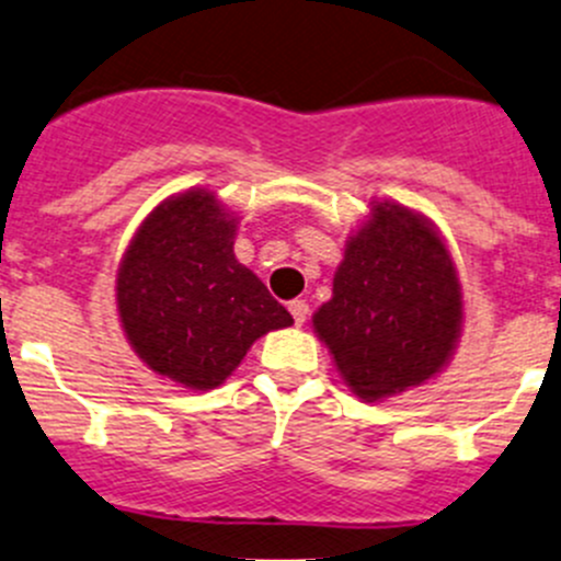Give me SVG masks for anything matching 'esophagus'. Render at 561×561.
<instances>
[{"label":"esophagus","mask_w":561,"mask_h":561,"mask_svg":"<svg viewBox=\"0 0 561 561\" xmlns=\"http://www.w3.org/2000/svg\"><path fill=\"white\" fill-rule=\"evenodd\" d=\"M288 310H291L294 324L302 327L305 319H308V302H305V299H291V302H288Z\"/></svg>","instance_id":"obj_1"}]
</instances>
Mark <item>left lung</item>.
<instances>
[{"label":"left lung","instance_id":"8db88e82","mask_svg":"<svg viewBox=\"0 0 561 561\" xmlns=\"http://www.w3.org/2000/svg\"><path fill=\"white\" fill-rule=\"evenodd\" d=\"M461 319V283L439 231L401 204L376 202L348 237L313 330L343 381L363 401H381L445 368Z\"/></svg>","mask_w":561,"mask_h":561}]
</instances>
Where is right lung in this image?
Wrapping results in <instances>:
<instances>
[{"instance_id":"add662e5","label":"right lung","mask_w":561,"mask_h":561,"mask_svg":"<svg viewBox=\"0 0 561 561\" xmlns=\"http://www.w3.org/2000/svg\"><path fill=\"white\" fill-rule=\"evenodd\" d=\"M237 218L209 191L165 198L138 226L116 273V310L133 352L191 390L224 385L253 341L294 324L237 262Z\"/></svg>"}]
</instances>
